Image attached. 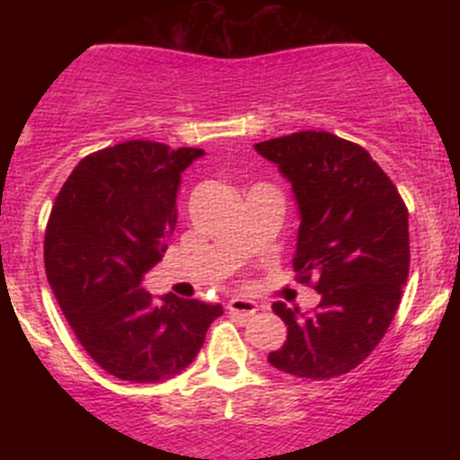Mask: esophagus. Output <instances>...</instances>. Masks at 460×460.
Returning <instances> with one entry per match:
<instances>
[{"instance_id": "1", "label": "esophagus", "mask_w": 460, "mask_h": 460, "mask_svg": "<svg viewBox=\"0 0 460 460\" xmlns=\"http://www.w3.org/2000/svg\"><path fill=\"white\" fill-rule=\"evenodd\" d=\"M226 309H229L231 314H240V316H253V314L258 312V305L253 303V300L244 298V296H235V298H231L229 303H226Z\"/></svg>"}]
</instances>
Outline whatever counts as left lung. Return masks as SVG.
I'll use <instances>...</instances> for the list:
<instances>
[{"label":"left lung","mask_w":460,"mask_h":460,"mask_svg":"<svg viewBox=\"0 0 460 460\" xmlns=\"http://www.w3.org/2000/svg\"><path fill=\"white\" fill-rule=\"evenodd\" d=\"M291 182L300 211L294 269L316 280V312L273 303L287 341L269 363L327 380L358 367L383 341L410 273L407 207L363 146L327 131L253 144Z\"/></svg>","instance_id":"left-lung-1"}]
</instances>
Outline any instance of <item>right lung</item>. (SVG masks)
Segmentation results:
<instances>
[{
	"mask_svg": "<svg viewBox=\"0 0 460 460\" xmlns=\"http://www.w3.org/2000/svg\"><path fill=\"white\" fill-rule=\"evenodd\" d=\"M202 148L128 140L86 155L64 182L44 238L46 278L77 341L104 372L160 383L193 363L222 305L142 285L178 222L182 171Z\"/></svg>",
	"mask_w": 460,
	"mask_h": 460,
	"instance_id": "right-lung-1",
	"label": "right lung"
}]
</instances>
